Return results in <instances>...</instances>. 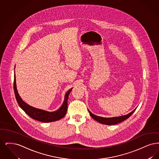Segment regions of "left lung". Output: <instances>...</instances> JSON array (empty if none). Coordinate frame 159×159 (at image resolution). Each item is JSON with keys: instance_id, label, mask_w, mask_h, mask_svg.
<instances>
[{"instance_id": "1", "label": "left lung", "mask_w": 159, "mask_h": 159, "mask_svg": "<svg viewBox=\"0 0 159 159\" xmlns=\"http://www.w3.org/2000/svg\"><path fill=\"white\" fill-rule=\"evenodd\" d=\"M136 108L132 111V112H130V113H129L127 115L125 116H119V117H111V118H106V117H99L98 116H96L93 114L89 110V112L90 114V116L91 117L95 120L99 122L101 124H104L107 125H116L119 123H121L123 121L125 120L126 119H128L129 117L134 113V112L135 111Z\"/></svg>"}]
</instances>
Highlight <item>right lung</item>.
<instances>
[{
  "label": "right lung",
  "instance_id": "add662e5",
  "mask_svg": "<svg viewBox=\"0 0 159 159\" xmlns=\"http://www.w3.org/2000/svg\"><path fill=\"white\" fill-rule=\"evenodd\" d=\"M14 89L15 93V98L16 101L20 107L25 111V113L28 114L32 119L36 120L38 121L42 122H51V121L58 120L62 119L66 114L67 110V106H68V95L71 91V89L66 93L65 95V99L64 102L60 108L58 110L53 112H49L45 110H42L40 109H38L36 108H34L31 106L28 105L20 97L18 91L16 89V80H15V75L14 76Z\"/></svg>",
  "mask_w": 159,
  "mask_h": 159
}]
</instances>
